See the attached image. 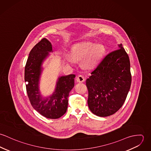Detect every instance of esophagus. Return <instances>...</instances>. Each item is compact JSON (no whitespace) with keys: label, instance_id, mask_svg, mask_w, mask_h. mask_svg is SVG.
Listing matches in <instances>:
<instances>
[{"label":"esophagus","instance_id":"esophagus-1","mask_svg":"<svg viewBox=\"0 0 151 151\" xmlns=\"http://www.w3.org/2000/svg\"><path fill=\"white\" fill-rule=\"evenodd\" d=\"M85 77L82 75H80L77 77V81L78 83H83L85 81Z\"/></svg>","mask_w":151,"mask_h":151}]
</instances>
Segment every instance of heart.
Wrapping results in <instances>:
<instances>
[{
  "label": "heart",
  "instance_id": "heart-1",
  "mask_svg": "<svg viewBox=\"0 0 151 151\" xmlns=\"http://www.w3.org/2000/svg\"><path fill=\"white\" fill-rule=\"evenodd\" d=\"M105 49L101 45H96L91 42H86L77 45L73 49L71 56L75 60H82V65L86 68H92L97 65L104 54ZM68 63L71 60L68 58Z\"/></svg>",
  "mask_w": 151,
  "mask_h": 151
}]
</instances>
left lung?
<instances>
[{
  "label": "left lung",
  "mask_w": 151,
  "mask_h": 151,
  "mask_svg": "<svg viewBox=\"0 0 151 151\" xmlns=\"http://www.w3.org/2000/svg\"><path fill=\"white\" fill-rule=\"evenodd\" d=\"M131 83L129 57L121 43L101 60L86 80L91 112L100 117L115 113L124 104Z\"/></svg>",
  "instance_id": "left-lung-1"
}]
</instances>
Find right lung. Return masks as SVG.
Segmentation results:
<instances>
[{
  "label": "right lung",
  "mask_w": 151,
  "mask_h": 151,
  "mask_svg": "<svg viewBox=\"0 0 151 151\" xmlns=\"http://www.w3.org/2000/svg\"><path fill=\"white\" fill-rule=\"evenodd\" d=\"M53 52L51 43L43 38L31 49L25 67L24 80L28 82L26 89L31 104L34 109L44 117L56 119L64 115L68 106V97L74 86V74L58 78L53 94L43 98L39 88L42 65Z\"/></svg>",
  "instance_id": "add662e5"
}]
</instances>
